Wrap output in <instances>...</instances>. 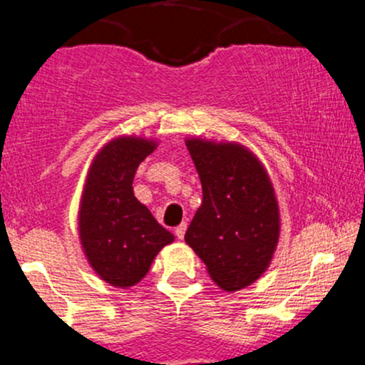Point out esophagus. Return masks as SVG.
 <instances>
[{"label": "esophagus", "instance_id": "1", "mask_svg": "<svg viewBox=\"0 0 365 365\" xmlns=\"http://www.w3.org/2000/svg\"><path fill=\"white\" fill-rule=\"evenodd\" d=\"M185 231H187V224L182 222L178 227H176L175 233H176V237L180 238V240H183V237H185Z\"/></svg>", "mask_w": 365, "mask_h": 365}]
</instances>
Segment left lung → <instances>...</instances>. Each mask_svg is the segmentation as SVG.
Returning a JSON list of instances; mask_svg holds the SVG:
<instances>
[{"label":"left lung","instance_id":"left-lung-1","mask_svg":"<svg viewBox=\"0 0 365 365\" xmlns=\"http://www.w3.org/2000/svg\"><path fill=\"white\" fill-rule=\"evenodd\" d=\"M185 145L203 185L185 242L220 289L240 292L268 270L277 249L281 212L274 183L242 143L192 135Z\"/></svg>","mask_w":365,"mask_h":365}]
</instances>
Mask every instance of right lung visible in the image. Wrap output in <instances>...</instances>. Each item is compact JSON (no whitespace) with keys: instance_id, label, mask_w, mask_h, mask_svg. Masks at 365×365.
I'll list each match as a JSON object with an SVG mask.
<instances>
[{"instance_id":"add662e5","label":"right lung","mask_w":365,"mask_h":365,"mask_svg":"<svg viewBox=\"0 0 365 365\" xmlns=\"http://www.w3.org/2000/svg\"><path fill=\"white\" fill-rule=\"evenodd\" d=\"M157 146L153 138L116 135L88 168L77 212L79 244L95 274L114 288L143 281L162 247L175 242L132 189L139 164Z\"/></svg>"}]
</instances>
